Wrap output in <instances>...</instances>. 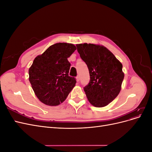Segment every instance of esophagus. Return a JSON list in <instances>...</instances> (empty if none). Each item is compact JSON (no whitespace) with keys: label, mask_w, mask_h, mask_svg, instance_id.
<instances>
[{"label":"esophagus","mask_w":152,"mask_h":152,"mask_svg":"<svg viewBox=\"0 0 152 152\" xmlns=\"http://www.w3.org/2000/svg\"><path fill=\"white\" fill-rule=\"evenodd\" d=\"M76 79H77V82H79V81H80V77H79V75H77V76Z\"/></svg>","instance_id":"esophagus-1"}]
</instances>
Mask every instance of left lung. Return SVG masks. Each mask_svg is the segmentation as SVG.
<instances>
[{"label":"left lung","mask_w":152,"mask_h":152,"mask_svg":"<svg viewBox=\"0 0 152 152\" xmlns=\"http://www.w3.org/2000/svg\"><path fill=\"white\" fill-rule=\"evenodd\" d=\"M77 51L88 67L90 81L84 90L95 107L108 105L118 95L124 78L122 65L103 45L77 44Z\"/></svg>","instance_id":"left-lung-1"}]
</instances>
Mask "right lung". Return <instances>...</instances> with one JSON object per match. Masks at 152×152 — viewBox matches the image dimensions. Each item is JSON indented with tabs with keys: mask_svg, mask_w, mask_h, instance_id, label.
Segmentation results:
<instances>
[{
	"mask_svg": "<svg viewBox=\"0 0 152 152\" xmlns=\"http://www.w3.org/2000/svg\"><path fill=\"white\" fill-rule=\"evenodd\" d=\"M76 50L72 44L56 43L37 56L29 68V81L37 97L44 104L57 106L66 99L76 79L68 75V58Z\"/></svg>",
	"mask_w": 152,
	"mask_h": 152,
	"instance_id": "right-lung-1",
	"label": "right lung"
}]
</instances>
